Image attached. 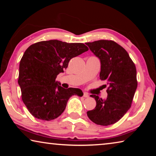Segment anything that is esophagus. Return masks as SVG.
Listing matches in <instances>:
<instances>
[{
	"instance_id": "esophagus-1",
	"label": "esophagus",
	"mask_w": 156,
	"mask_h": 156,
	"mask_svg": "<svg viewBox=\"0 0 156 156\" xmlns=\"http://www.w3.org/2000/svg\"><path fill=\"white\" fill-rule=\"evenodd\" d=\"M89 96V94H87V93H86V92H84V94H83V97H84V98H88Z\"/></svg>"
}]
</instances>
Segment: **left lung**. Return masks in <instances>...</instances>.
<instances>
[{
    "mask_svg": "<svg viewBox=\"0 0 156 156\" xmlns=\"http://www.w3.org/2000/svg\"><path fill=\"white\" fill-rule=\"evenodd\" d=\"M85 44L99 58L100 78L108 85L106 99L91 95L96 106L87 114L96 125H113L131 107L138 86L136 66L126 50L114 41L100 40Z\"/></svg>",
    "mask_w": 156,
    "mask_h": 156,
    "instance_id": "8db88e82",
    "label": "left lung"
}]
</instances>
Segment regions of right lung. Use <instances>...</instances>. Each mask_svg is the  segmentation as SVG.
<instances>
[{"mask_svg": "<svg viewBox=\"0 0 156 156\" xmlns=\"http://www.w3.org/2000/svg\"><path fill=\"white\" fill-rule=\"evenodd\" d=\"M88 49L83 43L58 40L38 42L28 47L20 60L18 83L23 101L34 117L56 119L65 111L71 96H83L80 89L62 87L56 78L72 58Z\"/></svg>", "mask_w": 156, "mask_h": 156, "instance_id": "1", "label": "right lung"}]
</instances>
